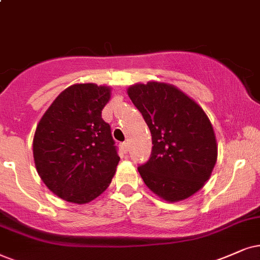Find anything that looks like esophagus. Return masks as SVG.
Returning a JSON list of instances; mask_svg holds the SVG:
<instances>
[{"mask_svg": "<svg viewBox=\"0 0 260 260\" xmlns=\"http://www.w3.org/2000/svg\"><path fill=\"white\" fill-rule=\"evenodd\" d=\"M121 149H122L124 153H127L128 150H129V145H128V143H123L122 145H121Z\"/></svg>", "mask_w": 260, "mask_h": 260, "instance_id": "obj_1", "label": "esophagus"}]
</instances>
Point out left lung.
<instances>
[{"instance_id":"obj_1","label":"left lung","mask_w":260,"mask_h":260,"mask_svg":"<svg viewBox=\"0 0 260 260\" xmlns=\"http://www.w3.org/2000/svg\"><path fill=\"white\" fill-rule=\"evenodd\" d=\"M152 137V151L138 167L141 179L167 202L187 199L202 188L217 160L209 117L174 85L149 81L127 90Z\"/></svg>"}]
</instances>
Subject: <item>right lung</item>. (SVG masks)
<instances>
[{
	"label": "right lung",
	"mask_w": 260,
	"mask_h": 260,
	"mask_svg": "<svg viewBox=\"0 0 260 260\" xmlns=\"http://www.w3.org/2000/svg\"><path fill=\"white\" fill-rule=\"evenodd\" d=\"M110 87L75 84L62 91L36 128V169L52 193L86 204L110 185L120 157L102 110Z\"/></svg>",
	"instance_id": "right-lung-1"
}]
</instances>
